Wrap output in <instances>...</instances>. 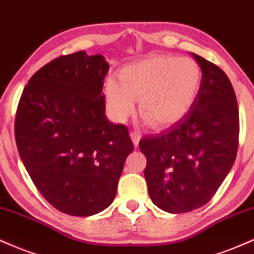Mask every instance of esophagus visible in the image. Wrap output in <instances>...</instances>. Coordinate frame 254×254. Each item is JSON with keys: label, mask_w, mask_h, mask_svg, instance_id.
<instances>
[{"label": "esophagus", "mask_w": 254, "mask_h": 254, "mask_svg": "<svg viewBox=\"0 0 254 254\" xmlns=\"http://www.w3.org/2000/svg\"><path fill=\"white\" fill-rule=\"evenodd\" d=\"M130 136H132L134 145L138 146L139 141H140V138H141V134H140L138 130H132V132H130Z\"/></svg>", "instance_id": "obj_1"}]
</instances>
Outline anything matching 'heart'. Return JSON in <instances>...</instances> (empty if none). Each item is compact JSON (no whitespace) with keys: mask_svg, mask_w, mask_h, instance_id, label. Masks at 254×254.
I'll return each mask as SVG.
<instances>
[{"mask_svg":"<svg viewBox=\"0 0 254 254\" xmlns=\"http://www.w3.org/2000/svg\"><path fill=\"white\" fill-rule=\"evenodd\" d=\"M201 68L190 58L157 56L127 65L119 80L106 82L107 106L118 121H126L135 112L152 126L165 127L180 121L191 108L201 86Z\"/></svg>","mask_w":254,"mask_h":254,"instance_id":"b5f03b06","label":"heart"}]
</instances>
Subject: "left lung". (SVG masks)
Instances as JSON below:
<instances>
[{
	"mask_svg": "<svg viewBox=\"0 0 254 254\" xmlns=\"http://www.w3.org/2000/svg\"><path fill=\"white\" fill-rule=\"evenodd\" d=\"M193 58L202 80L191 108L168 129L139 141L152 202L172 214L210 201L231 171L239 144V109L231 80L217 65Z\"/></svg>",
	"mask_w": 254,
	"mask_h": 254,
	"instance_id": "obj_1",
	"label": "left lung"
}]
</instances>
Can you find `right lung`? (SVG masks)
Returning <instances> with one entry per match:
<instances>
[{
	"instance_id": "add662e5",
	"label": "right lung",
	"mask_w": 254,
	"mask_h": 254,
	"mask_svg": "<svg viewBox=\"0 0 254 254\" xmlns=\"http://www.w3.org/2000/svg\"><path fill=\"white\" fill-rule=\"evenodd\" d=\"M103 56H61L38 70L21 95L15 140L44 198L72 216H90L114 201L134 146L124 125L104 115Z\"/></svg>"
}]
</instances>
